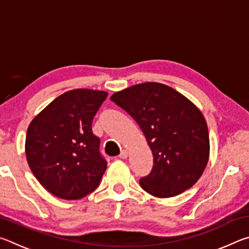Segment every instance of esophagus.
I'll use <instances>...</instances> for the list:
<instances>
[{
	"mask_svg": "<svg viewBox=\"0 0 249 249\" xmlns=\"http://www.w3.org/2000/svg\"><path fill=\"white\" fill-rule=\"evenodd\" d=\"M128 157V151L126 150V149H123L121 151V154H120V158L121 159H126Z\"/></svg>",
	"mask_w": 249,
	"mask_h": 249,
	"instance_id": "esophagus-1",
	"label": "esophagus"
}]
</instances>
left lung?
I'll use <instances>...</instances> for the list:
<instances>
[{"label":"left lung","instance_id":"left-lung-1","mask_svg":"<svg viewBox=\"0 0 249 249\" xmlns=\"http://www.w3.org/2000/svg\"><path fill=\"white\" fill-rule=\"evenodd\" d=\"M111 100L136 121L153 153V169L140 180L142 190L171 197L193 187L210 157L209 129L199 107L158 82L135 84Z\"/></svg>","mask_w":249,"mask_h":249}]
</instances>
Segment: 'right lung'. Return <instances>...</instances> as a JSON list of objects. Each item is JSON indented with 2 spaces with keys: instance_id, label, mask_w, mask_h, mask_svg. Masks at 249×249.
Masks as SVG:
<instances>
[{
  "instance_id": "1",
  "label": "right lung",
  "mask_w": 249,
  "mask_h": 249,
  "mask_svg": "<svg viewBox=\"0 0 249 249\" xmlns=\"http://www.w3.org/2000/svg\"><path fill=\"white\" fill-rule=\"evenodd\" d=\"M107 92L74 89L59 95L28 125L25 154L40 184L64 200L82 199L107 170L92 121Z\"/></svg>"
}]
</instances>
